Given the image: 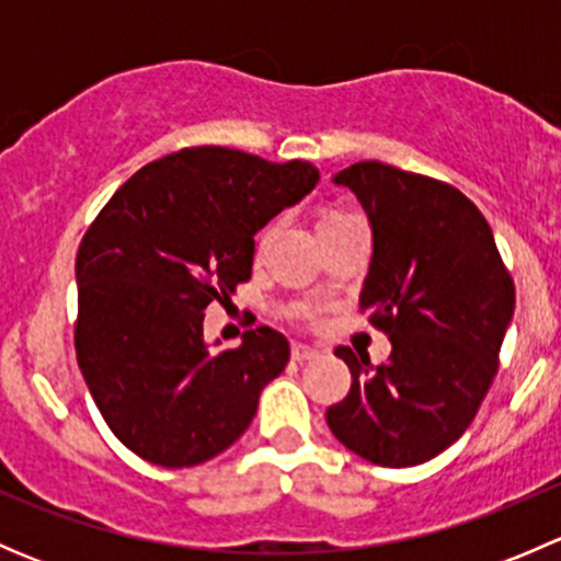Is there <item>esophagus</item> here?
<instances>
[{
    "label": "esophagus",
    "mask_w": 561,
    "mask_h": 561,
    "mask_svg": "<svg viewBox=\"0 0 561 561\" xmlns=\"http://www.w3.org/2000/svg\"><path fill=\"white\" fill-rule=\"evenodd\" d=\"M314 358H320V353H317L314 347H307V344H293V360L307 364V360H314Z\"/></svg>",
    "instance_id": "1"
}]
</instances>
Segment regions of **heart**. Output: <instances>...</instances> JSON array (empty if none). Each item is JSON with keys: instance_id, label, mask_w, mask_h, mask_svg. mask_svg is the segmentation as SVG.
I'll list each match as a JSON object with an SVG mask.
<instances>
[{"instance_id": "obj_1", "label": "heart", "mask_w": 561, "mask_h": 561, "mask_svg": "<svg viewBox=\"0 0 561 561\" xmlns=\"http://www.w3.org/2000/svg\"><path fill=\"white\" fill-rule=\"evenodd\" d=\"M339 217H347V214H328V217H322L320 222H328V219H339Z\"/></svg>"}]
</instances>
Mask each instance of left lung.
Segmentation results:
<instances>
[{
    "label": "left lung",
    "instance_id": "left-lung-1",
    "mask_svg": "<svg viewBox=\"0 0 561 561\" xmlns=\"http://www.w3.org/2000/svg\"><path fill=\"white\" fill-rule=\"evenodd\" d=\"M364 206L371 263L360 312L388 333V364L347 347L353 386L325 421L347 450L380 467H415L456 443L496 375L516 287L483 214L456 186L382 162L333 175Z\"/></svg>",
    "mask_w": 561,
    "mask_h": 561
}]
</instances>
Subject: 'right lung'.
Returning a JSON list of instances; mask_svg holds the SVG:
<instances>
[{"instance_id": "obj_1", "label": "right lung", "mask_w": 561, "mask_h": 561, "mask_svg": "<svg viewBox=\"0 0 561 561\" xmlns=\"http://www.w3.org/2000/svg\"><path fill=\"white\" fill-rule=\"evenodd\" d=\"M317 181L312 162L197 146L140 168L98 214L76 257V353L94 404L133 454L195 467L247 432L290 344L260 325L217 353L203 312L252 276L254 233Z\"/></svg>"}]
</instances>
